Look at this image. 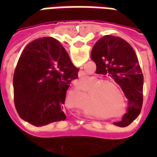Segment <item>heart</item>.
<instances>
[{
    "instance_id": "obj_1",
    "label": "heart",
    "mask_w": 157,
    "mask_h": 157,
    "mask_svg": "<svg viewBox=\"0 0 157 157\" xmlns=\"http://www.w3.org/2000/svg\"><path fill=\"white\" fill-rule=\"evenodd\" d=\"M98 82L92 89V100L93 104L98 109H103L108 112L117 113L121 109V98L119 92L123 96L120 86L113 80H103L96 78Z\"/></svg>"
}]
</instances>
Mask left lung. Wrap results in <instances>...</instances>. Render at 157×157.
Returning a JSON list of instances; mask_svg holds the SVG:
<instances>
[{
	"mask_svg": "<svg viewBox=\"0 0 157 157\" xmlns=\"http://www.w3.org/2000/svg\"><path fill=\"white\" fill-rule=\"evenodd\" d=\"M96 63V73L109 74L128 99L127 113L114 124L125 127L140 113L143 103V74L134 48L124 39L105 35L97 41L91 53Z\"/></svg>",
	"mask_w": 157,
	"mask_h": 157,
	"instance_id": "8db88e82",
	"label": "left lung"
}]
</instances>
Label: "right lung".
I'll list each match as a JSON object with an SVG mask.
<instances>
[{
    "label": "right lung",
    "mask_w": 157,
    "mask_h": 157,
    "mask_svg": "<svg viewBox=\"0 0 157 157\" xmlns=\"http://www.w3.org/2000/svg\"><path fill=\"white\" fill-rule=\"evenodd\" d=\"M78 71L54 38L44 37L29 44L13 75L14 103L20 118L36 127L65 120L66 91Z\"/></svg>",
    "instance_id": "obj_1"
}]
</instances>
